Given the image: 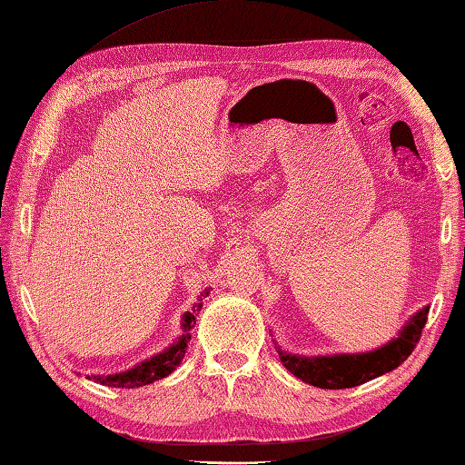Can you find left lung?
I'll return each instance as SVG.
<instances>
[{
  "label": "left lung",
  "instance_id": "left-lung-1",
  "mask_svg": "<svg viewBox=\"0 0 465 465\" xmlns=\"http://www.w3.org/2000/svg\"><path fill=\"white\" fill-rule=\"evenodd\" d=\"M428 308L413 315L410 323L403 328L400 338L390 341L383 348L370 353L355 355H330V358H300L280 351V358L295 378L315 388L323 390H341L355 388L381 373L396 370L400 363L406 361L416 343L421 338V330L428 322Z\"/></svg>",
  "mask_w": 465,
  "mask_h": 465
}]
</instances>
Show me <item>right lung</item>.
Segmentation results:
<instances>
[{"mask_svg":"<svg viewBox=\"0 0 465 465\" xmlns=\"http://www.w3.org/2000/svg\"><path fill=\"white\" fill-rule=\"evenodd\" d=\"M207 293H210V292L205 290L200 295V300L193 303L192 313L187 312L183 315V330H185V333L172 345V348H167L165 351L153 355L152 360H147V361H143L140 365H135V368L127 370V371L112 373V375H94V378H90V375H87V378L97 381V383H102V385H110V388L132 390V388H140V385H145V383H153L157 380L165 378V375H170L183 360L185 350H187V343H190V340H192V330H193V325H195V313L202 310V305H203L202 302H203V298H205Z\"/></svg>","mask_w":465,"mask_h":465,"instance_id":"obj_1","label":"right lung"}]
</instances>
